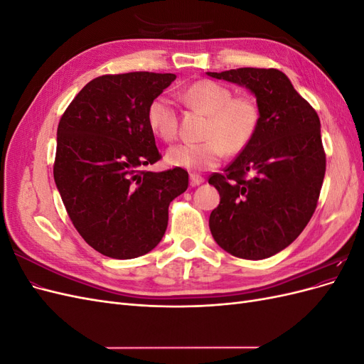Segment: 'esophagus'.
Segmentation results:
<instances>
[{
  "label": "esophagus",
  "instance_id": "1",
  "mask_svg": "<svg viewBox=\"0 0 364 364\" xmlns=\"http://www.w3.org/2000/svg\"><path fill=\"white\" fill-rule=\"evenodd\" d=\"M202 182H203L202 176H199V174H190V183H191V186H197V185H200Z\"/></svg>",
  "mask_w": 364,
  "mask_h": 364
}]
</instances>
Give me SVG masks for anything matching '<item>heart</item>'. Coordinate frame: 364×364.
Returning a JSON list of instances; mask_svg holds the SVG:
<instances>
[{
    "label": "heart",
    "mask_w": 364,
    "mask_h": 364,
    "mask_svg": "<svg viewBox=\"0 0 364 364\" xmlns=\"http://www.w3.org/2000/svg\"><path fill=\"white\" fill-rule=\"evenodd\" d=\"M185 105L208 115L202 142H185L168 149L165 159L173 167L191 171L214 168L225 151L238 155L255 138L261 123V109L252 95H234L232 90L215 80L202 79L182 92ZM151 134L165 142L178 138V111L167 97L153 98L147 107Z\"/></svg>",
    "instance_id": "heart-1"
}]
</instances>
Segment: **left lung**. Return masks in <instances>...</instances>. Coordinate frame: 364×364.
<instances>
[{
  "label": "left lung",
  "mask_w": 364,
  "mask_h": 364,
  "mask_svg": "<svg viewBox=\"0 0 364 364\" xmlns=\"http://www.w3.org/2000/svg\"><path fill=\"white\" fill-rule=\"evenodd\" d=\"M246 86L257 97L255 138L208 182L220 193L209 215L217 245L245 259H264L291 245L313 217L325 178L321 119L274 68L206 73Z\"/></svg>",
  "instance_id": "obj_1"
}]
</instances>
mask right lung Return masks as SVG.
Here are the masks:
<instances>
[{"label":"right lung","instance_id":"add662e5","mask_svg":"<svg viewBox=\"0 0 364 364\" xmlns=\"http://www.w3.org/2000/svg\"><path fill=\"white\" fill-rule=\"evenodd\" d=\"M174 79L147 71L100 75L59 121L54 182L77 232L105 257L130 259L155 249L170 202L188 188L183 168L142 170L162 158L147 107Z\"/></svg>","mask_w":364,"mask_h":364}]
</instances>
